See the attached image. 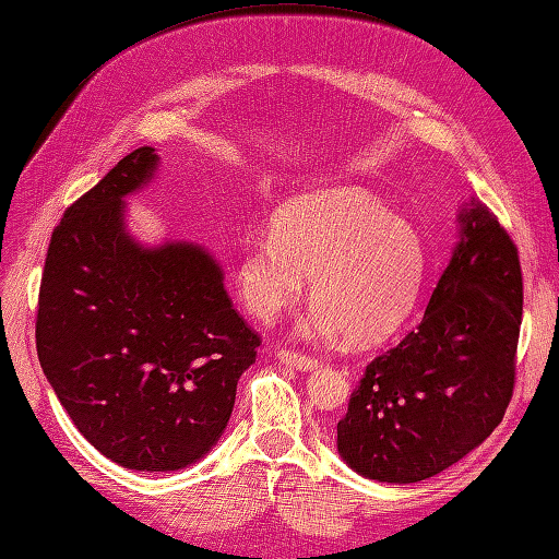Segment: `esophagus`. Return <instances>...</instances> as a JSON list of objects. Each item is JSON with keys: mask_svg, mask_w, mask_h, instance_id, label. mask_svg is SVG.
<instances>
[{"mask_svg": "<svg viewBox=\"0 0 559 559\" xmlns=\"http://www.w3.org/2000/svg\"><path fill=\"white\" fill-rule=\"evenodd\" d=\"M278 361L285 364V366H290V368H297V370H313L319 366L317 361L309 359V356L297 354V352H288V349L278 352Z\"/></svg>", "mask_w": 559, "mask_h": 559, "instance_id": "esophagus-1", "label": "esophagus"}]
</instances>
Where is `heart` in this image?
Masks as SVG:
<instances>
[{"mask_svg": "<svg viewBox=\"0 0 559 559\" xmlns=\"http://www.w3.org/2000/svg\"><path fill=\"white\" fill-rule=\"evenodd\" d=\"M425 276L418 228L359 186H328L288 200L271 236L240 250L236 283L257 319L271 321L302 295L319 302L307 337L345 333L352 345H380L416 305Z\"/></svg>", "mask_w": 559, "mask_h": 559, "instance_id": "obj_1", "label": "heart"}]
</instances>
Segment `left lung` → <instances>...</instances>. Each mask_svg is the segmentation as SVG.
Segmentation results:
<instances>
[{"label":"left lung","mask_w":559,"mask_h":559,"mask_svg":"<svg viewBox=\"0 0 559 559\" xmlns=\"http://www.w3.org/2000/svg\"><path fill=\"white\" fill-rule=\"evenodd\" d=\"M423 321L366 368L337 453L356 475L413 484L465 457L503 420L522 325L518 248L469 198Z\"/></svg>","instance_id":"obj_1"}]
</instances>
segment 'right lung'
Here are the masks:
<instances>
[{
  "label": "right lung",
  "instance_id": "1",
  "mask_svg": "<svg viewBox=\"0 0 559 559\" xmlns=\"http://www.w3.org/2000/svg\"><path fill=\"white\" fill-rule=\"evenodd\" d=\"M157 167L141 146L66 210L37 309L39 364L70 420L139 472L183 469L212 451L260 347L205 246L132 236L127 198Z\"/></svg>",
  "mask_w": 559,
  "mask_h": 559
}]
</instances>
